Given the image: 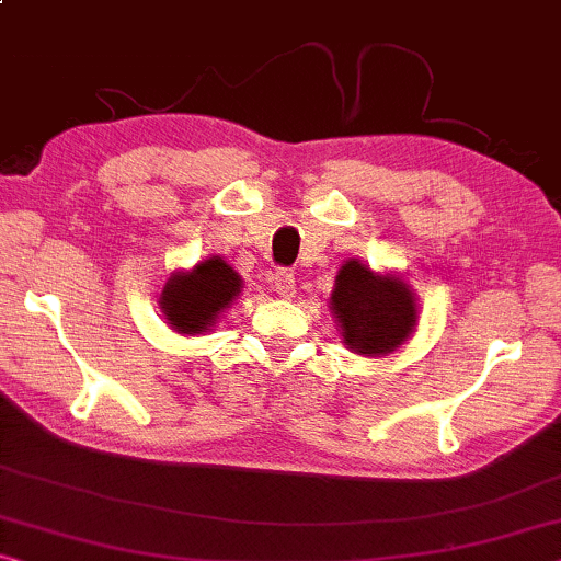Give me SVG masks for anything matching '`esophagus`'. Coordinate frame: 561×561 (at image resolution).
Masks as SVG:
<instances>
[{"label":"esophagus","instance_id":"esophagus-1","mask_svg":"<svg viewBox=\"0 0 561 561\" xmlns=\"http://www.w3.org/2000/svg\"><path fill=\"white\" fill-rule=\"evenodd\" d=\"M273 288H275V293H278V296L290 298L293 293H296V275H293L286 268L275 271L273 273Z\"/></svg>","mask_w":561,"mask_h":561}]
</instances>
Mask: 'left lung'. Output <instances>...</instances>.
I'll list each match as a JSON object with an SVG mask.
<instances>
[{
  "instance_id": "8db88e82",
  "label": "left lung",
  "mask_w": 561,
  "mask_h": 561,
  "mask_svg": "<svg viewBox=\"0 0 561 561\" xmlns=\"http://www.w3.org/2000/svg\"><path fill=\"white\" fill-rule=\"evenodd\" d=\"M343 343L360 356H381L399 348L416 325V304L399 278H381L358 261L343 265L331 293Z\"/></svg>"
}]
</instances>
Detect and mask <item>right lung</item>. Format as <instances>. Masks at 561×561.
Wrapping results in <instances>:
<instances>
[{
  "label": "right lung",
  "instance_id": "obj_1",
  "mask_svg": "<svg viewBox=\"0 0 561 561\" xmlns=\"http://www.w3.org/2000/svg\"><path fill=\"white\" fill-rule=\"evenodd\" d=\"M240 293V275L222 261L208 257L191 273H175L162 290V310L175 331L195 335L208 331L222 308Z\"/></svg>",
  "mask_w": 561,
  "mask_h": 561
}]
</instances>
